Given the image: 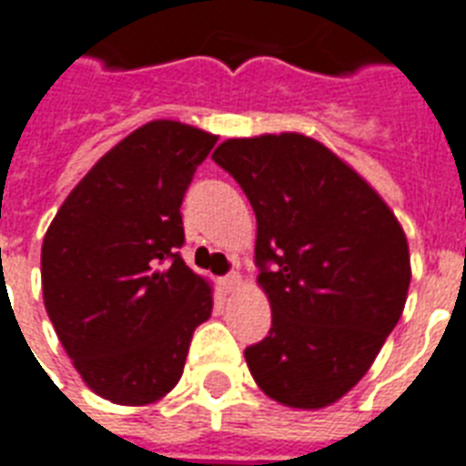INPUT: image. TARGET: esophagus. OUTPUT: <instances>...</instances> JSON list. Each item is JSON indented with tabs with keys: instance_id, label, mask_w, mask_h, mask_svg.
I'll list each match as a JSON object with an SVG mask.
<instances>
[{
	"instance_id": "esophagus-1",
	"label": "esophagus",
	"mask_w": 466,
	"mask_h": 466,
	"mask_svg": "<svg viewBox=\"0 0 466 466\" xmlns=\"http://www.w3.org/2000/svg\"><path fill=\"white\" fill-rule=\"evenodd\" d=\"M222 286L227 289V293H232V290H237L241 286V276L237 271L227 273L225 279H222Z\"/></svg>"
}]
</instances>
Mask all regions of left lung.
<instances>
[{"mask_svg":"<svg viewBox=\"0 0 466 466\" xmlns=\"http://www.w3.org/2000/svg\"><path fill=\"white\" fill-rule=\"evenodd\" d=\"M257 215L258 289L271 329L244 351L280 406L318 410L350 393L403 315L410 251L367 180L298 131L227 138L215 154Z\"/></svg>","mask_w":466,"mask_h":466,"instance_id":"8db88e82","label":"left lung"}]
</instances>
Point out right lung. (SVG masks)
Instances as JSON below:
<instances>
[{"mask_svg": "<svg viewBox=\"0 0 466 466\" xmlns=\"http://www.w3.org/2000/svg\"><path fill=\"white\" fill-rule=\"evenodd\" d=\"M218 137L154 119L77 183L44 237V305L97 396L148 406L176 389L212 286L187 268L180 205Z\"/></svg>", "mask_w": 466, "mask_h": 466, "instance_id": "add662e5", "label": "right lung"}]
</instances>
